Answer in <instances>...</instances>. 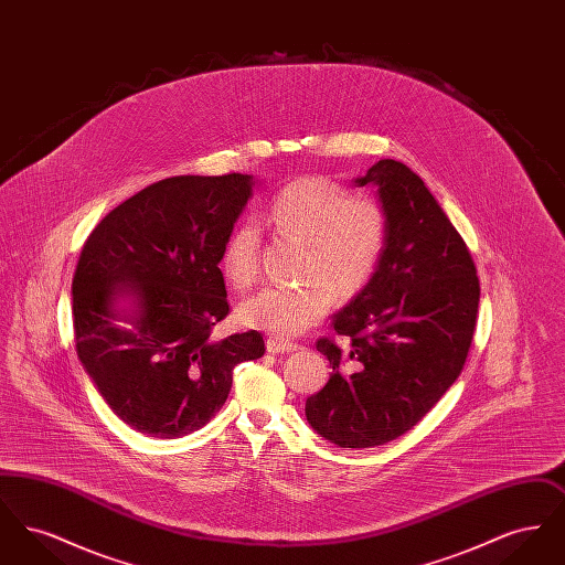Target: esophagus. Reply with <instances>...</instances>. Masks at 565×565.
Returning a JSON list of instances; mask_svg holds the SVG:
<instances>
[{
    "mask_svg": "<svg viewBox=\"0 0 565 565\" xmlns=\"http://www.w3.org/2000/svg\"><path fill=\"white\" fill-rule=\"evenodd\" d=\"M267 350H269L270 353H286V351L298 350V343H292V341H284V339H275V337H269V339H267Z\"/></svg>",
    "mask_w": 565,
    "mask_h": 565,
    "instance_id": "obj_1",
    "label": "esophagus"
}]
</instances>
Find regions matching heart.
<instances>
[{
  "label": "heart",
  "instance_id": "b5f03b06",
  "mask_svg": "<svg viewBox=\"0 0 565 565\" xmlns=\"http://www.w3.org/2000/svg\"><path fill=\"white\" fill-rule=\"evenodd\" d=\"M267 220L275 233L302 243L300 288L267 286L237 307L245 328L275 339L300 334L328 309V292L339 300L358 295L373 277L387 242L385 210L369 196H355L322 178H302L270 199ZM260 228L245 220L222 249V270L235 288L256 279Z\"/></svg>",
  "mask_w": 565,
  "mask_h": 565
}]
</instances>
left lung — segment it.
<instances>
[{
	"label": "left lung",
	"mask_w": 565,
	"mask_h": 565,
	"mask_svg": "<svg viewBox=\"0 0 565 565\" xmlns=\"http://www.w3.org/2000/svg\"><path fill=\"white\" fill-rule=\"evenodd\" d=\"M353 184L375 186L387 242L371 281L332 316L350 348L318 341L332 373L305 415L326 440L366 449L411 430L456 383L481 288L466 243L417 173L381 159Z\"/></svg>",
	"instance_id": "8db88e82"
}]
</instances>
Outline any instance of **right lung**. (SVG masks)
Segmentation results:
<instances>
[{
  "mask_svg": "<svg viewBox=\"0 0 565 565\" xmlns=\"http://www.w3.org/2000/svg\"><path fill=\"white\" fill-rule=\"evenodd\" d=\"M254 175L167 178L88 235L72 284L76 350L109 408L134 430L182 438L226 403L233 369L265 355L258 330L214 339L228 313L224 243Z\"/></svg>",
  "mask_w": 565,
  "mask_h": 565,
  "instance_id": "1",
  "label": "right lung"
}]
</instances>
